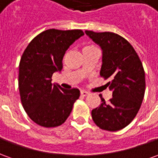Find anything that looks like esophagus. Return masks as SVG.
I'll return each mask as SVG.
<instances>
[{"label": "esophagus", "instance_id": "1", "mask_svg": "<svg viewBox=\"0 0 158 158\" xmlns=\"http://www.w3.org/2000/svg\"><path fill=\"white\" fill-rule=\"evenodd\" d=\"M80 95L83 96H86L89 95V93L87 92V91H85V90H81V91H80Z\"/></svg>", "mask_w": 158, "mask_h": 158}]
</instances>
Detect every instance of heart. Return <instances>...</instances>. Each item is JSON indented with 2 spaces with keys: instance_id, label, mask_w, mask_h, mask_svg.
<instances>
[{
  "instance_id": "1",
  "label": "heart",
  "mask_w": 158,
  "mask_h": 158,
  "mask_svg": "<svg viewBox=\"0 0 158 158\" xmlns=\"http://www.w3.org/2000/svg\"><path fill=\"white\" fill-rule=\"evenodd\" d=\"M92 48H96V47H94V46H85V47H84L83 49V51H85V50H89V49H92Z\"/></svg>"
}]
</instances>
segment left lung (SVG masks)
I'll return each instance as SVG.
<instances>
[{"mask_svg":"<svg viewBox=\"0 0 158 158\" xmlns=\"http://www.w3.org/2000/svg\"><path fill=\"white\" fill-rule=\"evenodd\" d=\"M85 34L102 50L100 74L112 80L106 84L113 92L108 102L101 97V105L92 110L94 123L107 131H118L129 125L141 106L146 88L142 62L133 46L122 36L112 32Z\"/></svg>","mask_w":158,"mask_h":158,"instance_id":"1","label":"left lung"}]
</instances>
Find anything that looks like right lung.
Instances as JSON below:
<instances>
[{
	"label": "right lung",
	"instance_id": "right-lung-1",
	"mask_svg": "<svg viewBox=\"0 0 158 158\" xmlns=\"http://www.w3.org/2000/svg\"><path fill=\"white\" fill-rule=\"evenodd\" d=\"M83 35L80 29H47L35 37L23 53L19 93L25 112L37 124L45 128L61 125L72 112L79 90L52 84V77L62 70L66 51Z\"/></svg>",
	"mask_w": 158,
	"mask_h": 158
}]
</instances>
